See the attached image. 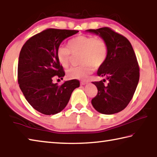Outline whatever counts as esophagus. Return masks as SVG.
<instances>
[{
    "label": "esophagus",
    "instance_id": "1",
    "mask_svg": "<svg viewBox=\"0 0 157 157\" xmlns=\"http://www.w3.org/2000/svg\"><path fill=\"white\" fill-rule=\"evenodd\" d=\"M87 83H88L87 81H81L80 82V84L81 85H85V84H86Z\"/></svg>",
    "mask_w": 157,
    "mask_h": 157
}]
</instances>
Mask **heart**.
<instances>
[{
  "mask_svg": "<svg viewBox=\"0 0 157 157\" xmlns=\"http://www.w3.org/2000/svg\"><path fill=\"white\" fill-rule=\"evenodd\" d=\"M68 47L58 46L56 57L61 65L66 67L69 66L73 54H81L80 65L71 67L67 71V75L71 79H86L93 73L94 67L99 68L105 63L108 54L106 41L95 36H76L69 40Z\"/></svg>",
  "mask_w": 157,
  "mask_h": 157,
  "instance_id": "1",
  "label": "heart"
}]
</instances>
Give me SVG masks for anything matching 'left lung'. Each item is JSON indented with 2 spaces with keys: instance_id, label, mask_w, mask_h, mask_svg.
I'll use <instances>...</instances> for the list:
<instances>
[{
  "instance_id": "obj_1",
  "label": "left lung",
  "mask_w": 157,
  "mask_h": 157,
  "mask_svg": "<svg viewBox=\"0 0 157 157\" xmlns=\"http://www.w3.org/2000/svg\"><path fill=\"white\" fill-rule=\"evenodd\" d=\"M99 35L108 48L107 58L98 69L99 76L106 79L93 82L98 93L91 101L94 108L103 114H113L123 110L136 92L140 79V67L129 41L109 27L89 29ZM108 80V84L104 82Z\"/></svg>"
}]
</instances>
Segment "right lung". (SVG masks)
Instances as JSON below:
<instances>
[{
  "label": "right lung",
  "mask_w": 157,
  "mask_h": 157,
  "mask_svg": "<svg viewBox=\"0 0 157 157\" xmlns=\"http://www.w3.org/2000/svg\"><path fill=\"white\" fill-rule=\"evenodd\" d=\"M78 30L48 29L33 36L24 44L17 65V82L28 102L45 115H54L66 107L72 92L79 86L78 79L58 85L52 82L65 75L56 57L64 39Z\"/></svg>",
  "instance_id": "right-lung-1"
}]
</instances>
